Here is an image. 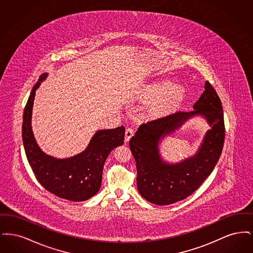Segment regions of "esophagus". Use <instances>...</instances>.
Masks as SVG:
<instances>
[{
  "label": "esophagus",
  "instance_id": "obj_1",
  "mask_svg": "<svg viewBox=\"0 0 253 253\" xmlns=\"http://www.w3.org/2000/svg\"><path fill=\"white\" fill-rule=\"evenodd\" d=\"M132 135H133V130L132 128H127L125 131V141L128 142Z\"/></svg>",
  "mask_w": 253,
  "mask_h": 253
}]
</instances>
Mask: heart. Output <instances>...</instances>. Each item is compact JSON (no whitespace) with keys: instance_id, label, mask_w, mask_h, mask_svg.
<instances>
[{"instance_id":"obj_1","label":"heart","mask_w":253,"mask_h":253,"mask_svg":"<svg viewBox=\"0 0 253 253\" xmlns=\"http://www.w3.org/2000/svg\"><path fill=\"white\" fill-rule=\"evenodd\" d=\"M187 90L181 84H170L169 81H158L145 85L141 96L153 101L152 109L157 114H164L175 108L186 96Z\"/></svg>"}]
</instances>
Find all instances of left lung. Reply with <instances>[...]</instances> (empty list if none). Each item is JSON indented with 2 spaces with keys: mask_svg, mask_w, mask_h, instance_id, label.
Listing matches in <instances>:
<instances>
[{
  "mask_svg": "<svg viewBox=\"0 0 253 253\" xmlns=\"http://www.w3.org/2000/svg\"><path fill=\"white\" fill-rule=\"evenodd\" d=\"M193 109L143 123L130 139L138 193L153 204H173L190 196L211 173L221 156L225 140L223 107L209 82ZM194 116H202L210 126L200 149L193 157L168 164L161 157L160 142Z\"/></svg>",
  "mask_w": 253,
  "mask_h": 253,
  "instance_id": "obj_1",
  "label": "left lung"
}]
</instances>
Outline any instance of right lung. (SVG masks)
I'll return each mask as SVG.
<instances>
[{"instance_id":"1","label":"right lung","mask_w":253,"mask_h":253,"mask_svg":"<svg viewBox=\"0 0 253 253\" xmlns=\"http://www.w3.org/2000/svg\"><path fill=\"white\" fill-rule=\"evenodd\" d=\"M47 77L42 74L34 85L23 117V142L30 167L41 185L66 200L81 202L94 196L100 189L102 169L112 150L124 143L125 128L98 130L84 152L68 158L46 155L37 144L31 120L36 90Z\"/></svg>"}]
</instances>
